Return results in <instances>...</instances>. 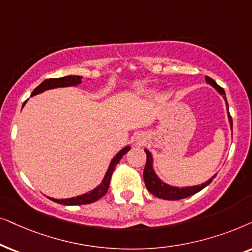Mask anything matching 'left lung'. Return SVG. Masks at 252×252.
Instances as JSON below:
<instances>
[{
    "label": "left lung",
    "instance_id": "left-lung-1",
    "mask_svg": "<svg viewBox=\"0 0 252 252\" xmlns=\"http://www.w3.org/2000/svg\"><path fill=\"white\" fill-rule=\"evenodd\" d=\"M206 82L212 85L214 89L217 90L218 92L220 93L221 95L223 96V99L226 100V105H227V110H228V102H227V98H226V93H224L223 89L221 86L218 85V84L214 82L212 78L206 76ZM228 119H229V123L231 129H233V120H231L230 114L228 113ZM146 152V163H145V168H144V173H143V177H144V182H145L146 189L150 191L153 196L159 197V198L166 199V200H179V199H183L187 198V197L192 196V194L199 192L200 190H203L204 188L212 182L213 177H216L214 175L212 179L207 181V182L200 184V186H196V187H187V188H177V187H172L166 184L165 182H162L159 177L156 175L154 173L152 163H153V159L152 156L149 151L145 150Z\"/></svg>",
    "mask_w": 252,
    "mask_h": 252
}]
</instances>
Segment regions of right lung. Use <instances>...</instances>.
I'll return each mask as SVG.
<instances>
[{"mask_svg": "<svg viewBox=\"0 0 252 252\" xmlns=\"http://www.w3.org/2000/svg\"><path fill=\"white\" fill-rule=\"evenodd\" d=\"M80 79H82V77H79V76H65V77H62V78L46 79V80H43V82L40 84L38 87H35L34 91L32 92L31 95L39 94V93L46 91V90L55 89V87L77 85V84L80 83ZM25 102H24V105H25ZM129 150H130V146H126L124 149L121 150L120 152L116 154L115 158L112 160V162H110L109 168H108V170H107L105 179H103L101 184H100L99 187H96L94 190H92L91 192L84 193V194H82V196L73 197V198H68V199H54V198H49V199H52L53 202H55V203L63 204V205H84V204L94 203V202H96V200H99L101 197L105 196V194L107 193V191H108L110 179H112L114 169H115L117 163L120 162V160L122 159V157L126 152H128Z\"/></svg>", "mask_w": 252, "mask_h": 252, "instance_id": "1", "label": "right lung"}]
</instances>
